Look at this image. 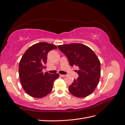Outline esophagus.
Here are the masks:
<instances>
[{
    "label": "esophagus",
    "instance_id": "1",
    "mask_svg": "<svg viewBox=\"0 0 125 125\" xmlns=\"http://www.w3.org/2000/svg\"><path fill=\"white\" fill-rule=\"evenodd\" d=\"M60 76H61L62 77H64L66 76V75H65V74H60Z\"/></svg>",
    "mask_w": 125,
    "mask_h": 125
}]
</instances>
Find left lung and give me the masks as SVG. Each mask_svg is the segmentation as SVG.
I'll return each mask as SVG.
<instances>
[{
    "mask_svg": "<svg viewBox=\"0 0 125 125\" xmlns=\"http://www.w3.org/2000/svg\"><path fill=\"white\" fill-rule=\"evenodd\" d=\"M67 57L71 66L79 68L78 78L69 87L70 93L77 97H85L94 92L99 82L101 64L94 52L82 43H70L57 46Z\"/></svg>",
    "mask_w": 125,
    "mask_h": 125,
    "instance_id": "1",
    "label": "left lung"
}]
</instances>
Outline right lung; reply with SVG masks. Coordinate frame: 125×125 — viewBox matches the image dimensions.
I'll return each mask as SVG.
<instances>
[{
    "mask_svg": "<svg viewBox=\"0 0 125 125\" xmlns=\"http://www.w3.org/2000/svg\"><path fill=\"white\" fill-rule=\"evenodd\" d=\"M57 47L53 44L42 42L29 48L20 60L19 71L20 82L27 93L32 97L42 98L51 92L58 73H43L48 53Z\"/></svg>",
    "mask_w": 125,
    "mask_h": 125,
    "instance_id": "add662e5",
    "label": "right lung"
}]
</instances>
